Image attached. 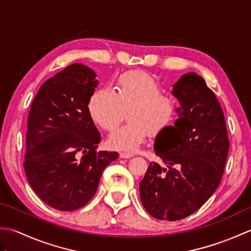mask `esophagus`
Segmentation results:
<instances>
[{"instance_id":"34e87169","label":"esophagus","mask_w":251,"mask_h":251,"mask_svg":"<svg viewBox=\"0 0 251 251\" xmlns=\"http://www.w3.org/2000/svg\"><path fill=\"white\" fill-rule=\"evenodd\" d=\"M132 156H134V154L129 153V152H121L120 153L121 158H129V157H132Z\"/></svg>"}]
</instances>
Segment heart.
I'll list each match as a JSON object with an SVG mask.
<instances>
[{
  "mask_svg": "<svg viewBox=\"0 0 251 251\" xmlns=\"http://www.w3.org/2000/svg\"><path fill=\"white\" fill-rule=\"evenodd\" d=\"M114 92L97 89L88 102L92 119L105 130H113L129 111V123L113 131L109 143L117 150L131 151L146 141L149 131L158 134L173 119L174 100L163 94L150 74L130 71L117 78Z\"/></svg>",
  "mask_w": 251,
  "mask_h": 251,
  "instance_id": "heart-1",
  "label": "heart"
}]
</instances>
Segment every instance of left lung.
<instances>
[{
    "label": "left lung",
    "mask_w": 251,
    "mask_h": 251,
    "mask_svg": "<svg viewBox=\"0 0 251 251\" xmlns=\"http://www.w3.org/2000/svg\"><path fill=\"white\" fill-rule=\"evenodd\" d=\"M172 94L180 103L176 110L179 119L159 131L154 142L155 154L167 168L150 163L139 189L149 214L176 221L194 214L215 193L230 142L221 105L204 78L186 73Z\"/></svg>",
    "instance_id": "obj_1"
}]
</instances>
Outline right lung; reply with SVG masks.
<instances>
[{
	"instance_id": "add662e5",
	"label": "right lung",
	"mask_w": 251,
	"mask_h": 251,
	"mask_svg": "<svg viewBox=\"0 0 251 251\" xmlns=\"http://www.w3.org/2000/svg\"><path fill=\"white\" fill-rule=\"evenodd\" d=\"M73 63L42 85L28 116L24 168L45 204L73 211L93 199L101 175L117 152L97 151L100 134L88 102L98 81Z\"/></svg>"
}]
</instances>
